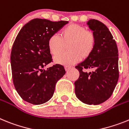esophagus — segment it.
I'll use <instances>...</instances> for the list:
<instances>
[{"label":"esophagus","instance_id":"1","mask_svg":"<svg viewBox=\"0 0 129 129\" xmlns=\"http://www.w3.org/2000/svg\"><path fill=\"white\" fill-rule=\"evenodd\" d=\"M71 68H72L71 66H65V69H66V71H69V69H71Z\"/></svg>","mask_w":129,"mask_h":129}]
</instances>
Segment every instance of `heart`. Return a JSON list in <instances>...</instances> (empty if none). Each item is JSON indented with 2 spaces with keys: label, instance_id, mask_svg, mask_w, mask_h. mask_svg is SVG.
I'll use <instances>...</instances> for the list:
<instances>
[{
  "label": "heart",
  "instance_id": "1",
  "mask_svg": "<svg viewBox=\"0 0 129 129\" xmlns=\"http://www.w3.org/2000/svg\"><path fill=\"white\" fill-rule=\"evenodd\" d=\"M95 36L93 32L86 30L84 26L77 24L66 26L60 32L59 36L52 34L48 40V47L52 55H58L68 45V51L56 56V63L73 64L84 60L91 55L95 45Z\"/></svg>",
  "mask_w": 129,
  "mask_h": 129
}]
</instances>
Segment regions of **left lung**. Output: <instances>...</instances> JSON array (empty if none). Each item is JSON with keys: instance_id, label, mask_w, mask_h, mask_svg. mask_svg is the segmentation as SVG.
Masks as SVG:
<instances>
[{"instance_id": "left-lung-1", "label": "left lung", "mask_w": 129, "mask_h": 129, "mask_svg": "<svg viewBox=\"0 0 129 129\" xmlns=\"http://www.w3.org/2000/svg\"><path fill=\"white\" fill-rule=\"evenodd\" d=\"M87 24L95 36L91 55L75 67L80 73L75 82L77 98L87 105H99L112 95L119 78L118 49L105 24L90 19ZM88 69L92 72H88Z\"/></svg>"}]
</instances>
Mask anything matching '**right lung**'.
Returning a JSON list of instances; mask_svg holds the SVG:
<instances>
[{
	"label": "right lung",
	"instance_id": "add662e5",
	"mask_svg": "<svg viewBox=\"0 0 129 129\" xmlns=\"http://www.w3.org/2000/svg\"><path fill=\"white\" fill-rule=\"evenodd\" d=\"M67 23L34 19L23 26L15 38L10 56L13 82L20 97L29 103L41 105L50 100L56 84L66 73L60 64L43 68L52 61L49 38Z\"/></svg>",
	"mask_w": 129,
	"mask_h": 129
}]
</instances>
